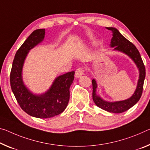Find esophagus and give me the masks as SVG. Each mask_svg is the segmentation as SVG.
Wrapping results in <instances>:
<instances>
[{"label":"esophagus","instance_id":"esophagus-1","mask_svg":"<svg viewBox=\"0 0 150 150\" xmlns=\"http://www.w3.org/2000/svg\"><path fill=\"white\" fill-rule=\"evenodd\" d=\"M84 74V69L83 68H78L75 71V77L76 78H79Z\"/></svg>","mask_w":150,"mask_h":150}]
</instances>
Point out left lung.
<instances>
[{
    "instance_id": "1",
    "label": "left lung",
    "mask_w": 150,
    "mask_h": 150,
    "mask_svg": "<svg viewBox=\"0 0 150 150\" xmlns=\"http://www.w3.org/2000/svg\"><path fill=\"white\" fill-rule=\"evenodd\" d=\"M106 28L111 30L113 33L110 47L113 48V51L121 52L126 54L134 61L139 71V79L137 81L136 89L134 94L129 98L125 100L116 101H105L99 95L97 94V83L96 80L93 79L92 80L93 100L97 107L103 110L110 113H121L135 105L139 100L143 91L144 82L146 77V69L139 52L135 45L125 39L117 28L114 27H106Z\"/></svg>"
}]
</instances>
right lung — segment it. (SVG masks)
I'll return each instance as SVG.
<instances>
[{
	"label": "right lung",
	"instance_id": "add662e5",
	"mask_svg": "<svg viewBox=\"0 0 150 150\" xmlns=\"http://www.w3.org/2000/svg\"><path fill=\"white\" fill-rule=\"evenodd\" d=\"M45 29H37L29 35L16 53L12 66L11 89L24 111L37 118H50L66 109L69 101V88L74 80V71L59 75L43 93L36 94L28 89L23 79V68L30 50L43 41Z\"/></svg>",
	"mask_w": 150,
	"mask_h": 150
}]
</instances>
